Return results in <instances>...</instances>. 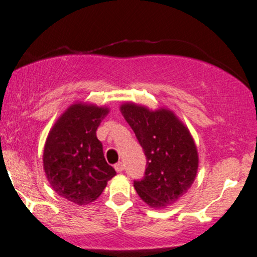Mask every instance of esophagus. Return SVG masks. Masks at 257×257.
I'll use <instances>...</instances> for the list:
<instances>
[{
  "mask_svg": "<svg viewBox=\"0 0 257 257\" xmlns=\"http://www.w3.org/2000/svg\"><path fill=\"white\" fill-rule=\"evenodd\" d=\"M114 169H116L117 173H122L123 170H124V164H123L122 162H119V163L114 164Z\"/></svg>",
  "mask_w": 257,
  "mask_h": 257,
  "instance_id": "1",
  "label": "esophagus"
}]
</instances>
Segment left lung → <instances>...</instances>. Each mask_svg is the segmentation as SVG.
Wrapping results in <instances>:
<instances>
[{"mask_svg":"<svg viewBox=\"0 0 257 257\" xmlns=\"http://www.w3.org/2000/svg\"><path fill=\"white\" fill-rule=\"evenodd\" d=\"M145 152L147 167L134 187L150 208L163 209L187 192L198 172V151L188 128L172 110L133 101L119 107Z\"/></svg>","mask_w":257,"mask_h":257,"instance_id":"obj_1","label":"left lung"}]
</instances>
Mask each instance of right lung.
Listing matches in <instances>:
<instances>
[{"mask_svg":"<svg viewBox=\"0 0 257 257\" xmlns=\"http://www.w3.org/2000/svg\"><path fill=\"white\" fill-rule=\"evenodd\" d=\"M110 108L76 101L65 110L48 133L43 169L53 190L77 205L94 202L116 172L104 157L96 129Z\"/></svg>","mask_w":257,"mask_h":257,"instance_id":"obj_1","label":"right lung"}]
</instances>
